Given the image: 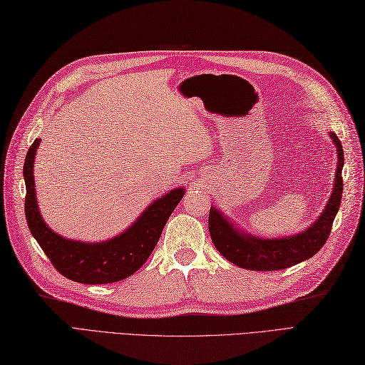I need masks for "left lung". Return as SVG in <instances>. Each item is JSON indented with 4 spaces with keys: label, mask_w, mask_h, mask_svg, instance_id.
I'll return each instance as SVG.
<instances>
[{
    "label": "left lung",
    "mask_w": 365,
    "mask_h": 365,
    "mask_svg": "<svg viewBox=\"0 0 365 365\" xmlns=\"http://www.w3.org/2000/svg\"><path fill=\"white\" fill-rule=\"evenodd\" d=\"M330 136L337 147V170L334 189L322 215L316 223L302 234L285 238H260L235 229L227 218L217 209L209 212V232L213 245L225 259L240 268L251 271H279L308 260L321 251L327 238L330 237L331 226L342 198V167L344 150L339 138L330 131Z\"/></svg>",
    "instance_id": "left-lung-1"
}]
</instances>
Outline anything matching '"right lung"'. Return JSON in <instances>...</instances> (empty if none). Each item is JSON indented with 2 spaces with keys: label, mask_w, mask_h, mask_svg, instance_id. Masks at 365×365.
Wrapping results in <instances>:
<instances>
[{
  "label": "right lung",
  "mask_w": 365,
  "mask_h": 365,
  "mask_svg": "<svg viewBox=\"0 0 365 365\" xmlns=\"http://www.w3.org/2000/svg\"><path fill=\"white\" fill-rule=\"evenodd\" d=\"M40 139H35L24 159V212L34 238L54 268L78 283H113L130 277L153 252L168 217L181 201L184 189H175L156 200L125 232L102 243H83L63 238L44 223L35 198L34 159Z\"/></svg>",
  "instance_id": "right-lung-1"
}]
</instances>
